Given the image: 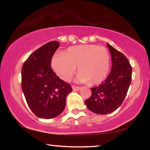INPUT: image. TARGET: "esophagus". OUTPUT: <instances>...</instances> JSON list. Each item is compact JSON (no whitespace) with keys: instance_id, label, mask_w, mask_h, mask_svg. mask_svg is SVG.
<instances>
[{"instance_id":"34e87169","label":"esophagus","mask_w":150,"mask_h":150,"mask_svg":"<svg viewBox=\"0 0 150 150\" xmlns=\"http://www.w3.org/2000/svg\"><path fill=\"white\" fill-rule=\"evenodd\" d=\"M72 88H73V90H80L81 89L80 87H77V86H75V85H73L72 86Z\"/></svg>"}]
</instances>
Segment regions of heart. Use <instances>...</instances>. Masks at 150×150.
Listing matches in <instances>:
<instances>
[{
    "label": "heart",
    "instance_id": "1",
    "mask_svg": "<svg viewBox=\"0 0 150 150\" xmlns=\"http://www.w3.org/2000/svg\"><path fill=\"white\" fill-rule=\"evenodd\" d=\"M109 52L103 46L94 44L68 48L64 53H56L51 61L53 70L63 80L68 81L76 70L77 80L97 85L107 77L110 68Z\"/></svg>",
    "mask_w": 150,
    "mask_h": 150
}]
</instances>
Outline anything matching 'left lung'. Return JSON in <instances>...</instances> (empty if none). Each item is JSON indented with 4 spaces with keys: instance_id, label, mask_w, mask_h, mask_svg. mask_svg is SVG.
Here are the masks:
<instances>
[{
    "instance_id": "1",
    "label": "left lung",
    "mask_w": 150,
    "mask_h": 150,
    "mask_svg": "<svg viewBox=\"0 0 150 150\" xmlns=\"http://www.w3.org/2000/svg\"><path fill=\"white\" fill-rule=\"evenodd\" d=\"M111 55V73L101 85L92 87V95L85 100L87 107L97 114L112 113L122 104L132 80V67L124 55L107 44Z\"/></svg>"
}]
</instances>
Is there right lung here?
<instances>
[{"label":"right lung","mask_w":150,"mask_h":150,"mask_svg":"<svg viewBox=\"0 0 150 150\" xmlns=\"http://www.w3.org/2000/svg\"><path fill=\"white\" fill-rule=\"evenodd\" d=\"M59 42H50L36 50L22 68V89L29 107L37 117L53 118L63 112L71 86L53 72L51 62Z\"/></svg>","instance_id":"1"}]
</instances>
